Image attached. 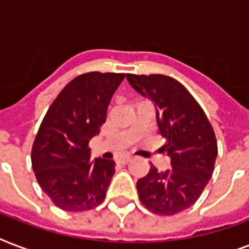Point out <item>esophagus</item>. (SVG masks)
Masks as SVG:
<instances>
[{"mask_svg": "<svg viewBox=\"0 0 249 249\" xmlns=\"http://www.w3.org/2000/svg\"><path fill=\"white\" fill-rule=\"evenodd\" d=\"M130 160H132V158H130V156H123V158H120V159L117 160V161L121 164H128Z\"/></svg>", "mask_w": 249, "mask_h": 249, "instance_id": "esophagus-1", "label": "esophagus"}]
</instances>
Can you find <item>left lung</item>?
Masks as SVG:
<instances>
[{
	"instance_id": "left-lung-1",
	"label": "left lung",
	"mask_w": 249,
	"mask_h": 249,
	"mask_svg": "<svg viewBox=\"0 0 249 249\" xmlns=\"http://www.w3.org/2000/svg\"><path fill=\"white\" fill-rule=\"evenodd\" d=\"M129 84L154 102L169 169L151 165L137 182L141 203L159 216H173L199 199L216 163V134L200 105L177 80L164 75H126Z\"/></svg>"
}]
</instances>
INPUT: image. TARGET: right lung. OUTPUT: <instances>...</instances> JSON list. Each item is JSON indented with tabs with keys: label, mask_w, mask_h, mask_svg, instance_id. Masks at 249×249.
Listing matches in <instances>:
<instances>
[{
	"label": "right lung",
	"mask_w": 249,
	"mask_h": 249,
	"mask_svg": "<svg viewBox=\"0 0 249 249\" xmlns=\"http://www.w3.org/2000/svg\"><path fill=\"white\" fill-rule=\"evenodd\" d=\"M125 73L88 72L70 81L49 107L32 146V168L58 208L83 212L105 200L115 161L90 160L89 141L101 132L109 101Z\"/></svg>",
	"instance_id": "right-lung-1"
}]
</instances>
